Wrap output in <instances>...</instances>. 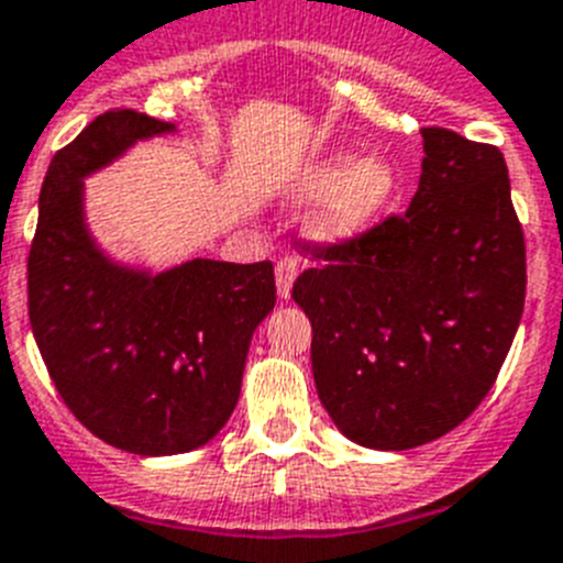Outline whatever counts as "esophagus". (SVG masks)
Segmentation results:
<instances>
[{
    "label": "esophagus",
    "mask_w": 563,
    "mask_h": 563,
    "mask_svg": "<svg viewBox=\"0 0 563 563\" xmlns=\"http://www.w3.org/2000/svg\"><path fill=\"white\" fill-rule=\"evenodd\" d=\"M297 280V261L295 257H280L275 266V283H277V295L280 300H288L291 297V286Z\"/></svg>",
    "instance_id": "34e87169"
}]
</instances>
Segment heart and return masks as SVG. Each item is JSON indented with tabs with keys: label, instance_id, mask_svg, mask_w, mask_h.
I'll use <instances>...</instances> for the list:
<instances>
[{
	"label": "heart",
	"instance_id": "1",
	"mask_svg": "<svg viewBox=\"0 0 563 563\" xmlns=\"http://www.w3.org/2000/svg\"><path fill=\"white\" fill-rule=\"evenodd\" d=\"M297 195H327L320 198L311 218V232L320 241L342 243L363 234L388 207L397 189V173L379 155L351 161L349 155H331L297 180Z\"/></svg>",
	"mask_w": 563,
	"mask_h": 563
}]
</instances>
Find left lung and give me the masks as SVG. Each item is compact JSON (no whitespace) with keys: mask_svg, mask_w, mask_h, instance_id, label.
Masks as SVG:
<instances>
[{"mask_svg":"<svg viewBox=\"0 0 563 563\" xmlns=\"http://www.w3.org/2000/svg\"><path fill=\"white\" fill-rule=\"evenodd\" d=\"M419 189L342 243H300L291 297L311 320L322 408L351 442L410 451L471 417L525 311V232L498 146L422 130Z\"/></svg>","mask_w":563,"mask_h":563,"instance_id":"obj_1","label":"left lung"}]
</instances>
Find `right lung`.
<instances>
[{
    "instance_id": "obj_1",
    "label": "right lung",
    "mask_w": 563,
    "mask_h": 563,
    "mask_svg": "<svg viewBox=\"0 0 563 563\" xmlns=\"http://www.w3.org/2000/svg\"><path fill=\"white\" fill-rule=\"evenodd\" d=\"M175 124L107 110L53 155L27 254V314L58 397L101 442L187 453L232 417L249 342L275 309L272 263L195 257L150 275L110 261L85 223L90 173Z\"/></svg>"
}]
</instances>
